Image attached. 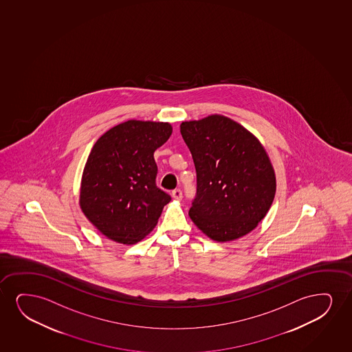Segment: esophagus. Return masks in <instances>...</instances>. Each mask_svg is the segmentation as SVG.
Listing matches in <instances>:
<instances>
[{"label":"esophagus","instance_id":"34e87169","mask_svg":"<svg viewBox=\"0 0 352 352\" xmlns=\"http://www.w3.org/2000/svg\"><path fill=\"white\" fill-rule=\"evenodd\" d=\"M171 195H173L175 200L179 201L182 199V190H181V189H175V190H173V192H171Z\"/></svg>","mask_w":352,"mask_h":352}]
</instances>
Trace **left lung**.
Returning <instances> with one entry per match:
<instances>
[{
    "label": "left lung",
    "mask_w": 352,
    "mask_h": 352,
    "mask_svg": "<svg viewBox=\"0 0 352 352\" xmlns=\"http://www.w3.org/2000/svg\"><path fill=\"white\" fill-rule=\"evenodd\" d=\"M181 134L196 170L189 217L213 241L248 234L265 217L276 192L261 142L236 121L217 114L184 121Z\"/></svg>",
    "instance_id": "left-lung-1"
}]
</instances>
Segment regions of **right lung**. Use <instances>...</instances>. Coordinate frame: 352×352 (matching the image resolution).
<instances>
[{
	"instance_id": "right-lung-1",
	"label": "right lung",
	"mask_w": 352,
	"mask_h": 352,
	"mask_svg": "<svg viewBox=\"0 0 352 352\" xmlns=\"http://www.w3.org/2000/svg\"><path fill=\"white\" fill-rule=\"evenodd\" d=\"M171 133L168 122L129 120L95 142L82 176L80 208L111 241H142L171 200L157 187L153 158Z\"/></svg>"
}]
</instances>
